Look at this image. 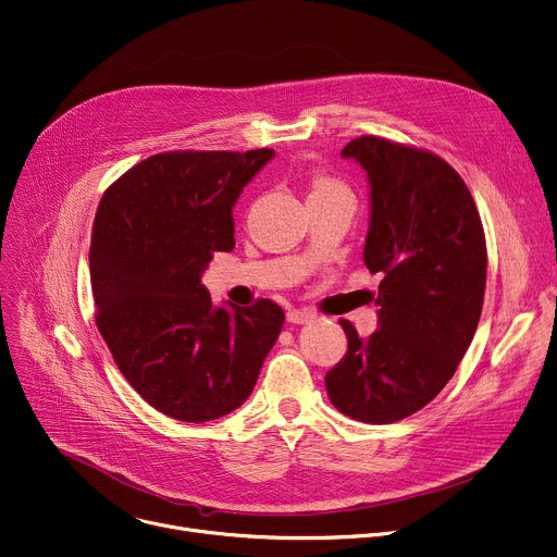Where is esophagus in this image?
I'll return each instance as SVG.
<instances>
[{
    "instance_id": "esophagus-1",
    "label": "esophagus",
    "mask_w": 557,
    "mask_h": 557,
    "mask_svg": "<svg viewBox=\"0 0 557 557\" xmlns=\"http://www.w3.org/2000/svg\"><path fill=\"white\" fill-rule=\"evenodd\" d=\"M286 318H288V322H293V324H305V322H309L313 315H311L309 311H305V309H293V311L286 313Z\"/></svg>"
}]
</instances>
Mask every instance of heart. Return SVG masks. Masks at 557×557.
<instances>
[{
	"instance_id": "b5f03b06",
	"label": "heart",
	"mask_w": 557,
	"mask_h": 557,
	"mask_svg": "<svg viewBox=\"0 0 557 557\" xmlns=\"http://www.w3.org/2000/svg\"><path fill=\"white\" fill-rule=\"evenodd\" d=\"M337 190H346L342 182H337L335 177L326 175V173H315L311 177V195L309 197H315V195H331V193H337Z\"/></svg>"
}]
</instances>
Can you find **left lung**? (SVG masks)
Listing matches in <instances>:
<instances>
[{"instance_id":"left-lung-1","label":"left lung","mask_w":557,"mask_h":557,"mask_svg":"<svg viewBox=\"0 0 557 557\" xmlns=\"http://www.w3.org/2000/svg\"><path fill=\"white\" fill-rule=\"evenodd\" d=\"M342 156L371 182L364 264L382 273L380 329L362 339L339 320L348 348L324 382L339 413L391 424L426 407L462 362L484 305L486 237L465 180L431 150L362 135Z\"/></svg>"}]
</instances>
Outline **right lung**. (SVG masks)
Here are the masks:
<instances>
[{"instance_id": "1", "label": "right lung", "mask_w": 557, "mask_h": 557, "mask_svg": "<svg viewBox=\"0 0 557 557\" xmlns=\"http://www.w3.org/2000/svg\"><path fill=\"white\" fill-rule=\"evenodd\" d=\"M273 148L166 150L115 180L90 235L95 324L128 384L180 422L218 420L250 395L284 311L215 309L199 284L233 250V205Z\"/></svg>"}]
</instances>
